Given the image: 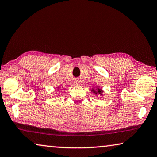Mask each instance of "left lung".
<instances>
[{
	"instance_id": "1",
	"label": "left lung",
	"mask_w": 157,
	"mask_h": 157,
	"mask_svg": "<svg viewBox=\"0 0 157 157\" xmlns=\"http://www.w3.org/2000/svg\"><path fill=\"white\" fill-rule=\"evenodd\" d=\"M98 89V94H101L102 95V91L101 89ZM95 94H97V93H95Z\"/></svg>"
}]
</instances>
